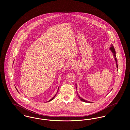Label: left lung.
Wrapping results in <instances>:
<instances>
[{"label":"left lung","instance_id":"8db88e82","mask_svg":"<svg viewBox=\"0 0 130 130\" xmlns=\"http://www.w3.org/2000/svg\"><path fill=\"white\" fill-rule=\"evenodd\" d=\"M110 50H111V52H112V53H113V56H114V57H115V60H116V64H117V67L118 68V60H117V58H116V51H115V48H114V47H113V46H112V45H111V47H110ZM75 86H76V84H75ZM77 95H78V98H79V99H80L81 101H83V102H89V103H92V102H90V101H87V100H85V99H83L82 98H81L80 96H79V95H78V93H77Z\"/></svg>","mask_w":130,"mask_h":130}]
</instances>
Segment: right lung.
<instances>
[{
    "mask_svg": "<svg viewBox=\"0 0 130 130\" xmlns=\"http://www.w3.org/2000/svg\"><path fill=\"white\" fill-rule=\"evenodd\" d=\"M17 91H18V90H17ZM57 92H58V91H57ZM56 94H55V96H54V97H53V98H52V99H50V100H49L48 101H52V100H53V99H54V98H55V97L56 96Z\"/></svg>",
    "mask_w": 130,
    "mask_h": 130,
    "instance_id": "add662e5",
    "label": "right lung"
}]
</instances>
